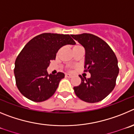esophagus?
Listing matches in <instances>:
<instances>
[{
  "label": "esophagus",
  "instance_id": "esophagus-1",
  "mask_svg": "<svg viewBox=\"0 0 134 134\" xmlns=\"http://www.w3.org/2000/svg\"><path fill=\"white\" fill-rule=\"evenodd\" d=\"M65 77H68V78H71L73 77V75L71 74H69V73H66L65 74Z\"/></svg>",
  "mask_w": 134,
  "mask_h": 134
}]
</instances>
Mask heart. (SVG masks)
<instances>
[{
	"instance_id": "1",
	"label": "heart",
	"mask_w": 134,
	"mask_h": 134,
	"mask_svg": "<svg viewBox=\"0 0 134 134\" xmlns=\"http://www.w3.org/2000/svg\"><path fill=\"white\" fill-rule=\"evenodd\" d=\"M81 47L80 45H79V44H76V45H75V46H73V49H76V48H78V47Z\"/></svg>"
}]
</instances>
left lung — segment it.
<instances>
[{"label": "left lung", "mask_w": 134, "mask_h": 134, "mask_svg": "<svg viewBox=\"0 0 134 134\" xmlns=\"http://www.w3.org/2000/svg\"><path fill=\"white\" fill-rule=\"evenodd\" d=\"M85 50L84 71L91 73L86 79L79 75L81 83L73 87L76 96L87 103L103 100L113 91L119 73L118 59L107 43L90 33L71 35Z\"/></svg>", "instance_id": "left-lung-1"}]
</instances>
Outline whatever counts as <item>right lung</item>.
Here are the masks:
<instances>
[{
	"label": "right lung",
	"mask_w": 134,
	"mask_h": 134,
	"mask_svg": "<svg viewBox=\"0 0 134 134\" xmlns=\"http://www.w3.org/2000/svg\"><path fill=\"white\" fill-rule=\"evenodd\" d=\"M69 35L43 33L26 43L15 61L14 73L20 92L32 102H41L55 93L65 74H48L50 61L55 60L59 49L75 44Z\"/></svg>",
	"instance_id": "obj_1"
}]
</instances>
